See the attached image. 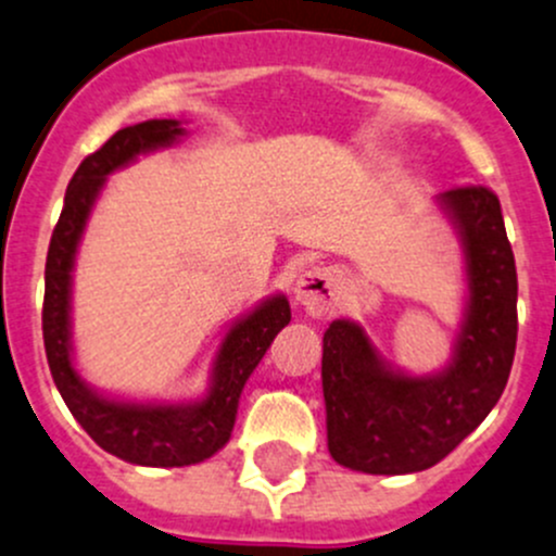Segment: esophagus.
<instances>
[{"label": "esophagus", "instance_id": "1", "mask_svg": "<svg viewBox=\"0 0 556 556\" xmlns=\"http://www.w3.org/2000/svg\"><path fill=\"white\" fill-rule=\"evenodd\" d=\"M294 296L311 316H324L337 300V273L331 267H311L296 278Z\"/></svg>", "mask_w": 556, "mask_h": 556}]
</instances>
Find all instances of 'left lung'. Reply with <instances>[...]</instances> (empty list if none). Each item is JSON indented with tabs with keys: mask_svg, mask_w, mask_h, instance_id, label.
<instances>
[{
	"mask_svg": "<svg viewBox=\"0 0 556 556\" xmlns=\"http://www.w3.org/2000/svg\"><path fill=\"white\" fill-rule=\"evenodd\" d=\"M466 251L468 311L447 369L406 377L380 362L362 326L331 320L320 382L329 452L364 473L426 471L447 457L501 399L517 351V265L501 200L484 185L439 194Z\"/></svg>",
	"mask_w": 556,
	"mask_h": 556,
	"instance_id": "1",
	"label": "left lung"
}]
</instances>
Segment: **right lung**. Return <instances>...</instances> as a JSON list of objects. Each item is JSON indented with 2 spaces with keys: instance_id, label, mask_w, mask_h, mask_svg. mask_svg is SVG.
Listing matches in <instances>:
<instances>
[{
  "instance_id": "add662e5",
  "label": "right lung",
  "mask_w": 556,
  "mask_h": 556,
  "mask_svg": "<svg viewBox=\"0 0 556 556\" xmlns=\"http://www.w3.org/2000/svg\"><path fill=\"white\" fill-rule=\"evenodd\" d=\"M181 134L185 128H179L176 119H147L117 130L101 150L88 154L68 181L64 211L50 238L45 262L42 337L55 388L64 396L68 412L101 450L136 466L154 468L192 466L230 442L240 391L278 331L291 320L286 296H273L251 316L238 320L219 348L208 396L194 404L109 402L90 391L74 371L68 342L72 267L96 194L112 170L123 168L136 154L170 144Z\"/></svg>"
}]
</instances>
